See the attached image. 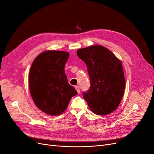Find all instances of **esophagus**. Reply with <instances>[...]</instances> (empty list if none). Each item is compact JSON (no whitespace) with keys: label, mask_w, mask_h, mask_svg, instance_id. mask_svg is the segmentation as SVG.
<instances>
[{"label":"esophagus","mask_w":154,"mask_h":154,"mask_svg":"<svg viewBox=\"0 0 154 154\" xmlns=\"http://www.w3.org/2000/svg\"><path fill=\"white\" fill-rule=\"evenodd\" d=\"M75 88H76V90L77 91L78 93L79 94V93L80 92V87H79L78 86H75Z\"/></svg>","instance_id":"34e87169"}]
</instances>
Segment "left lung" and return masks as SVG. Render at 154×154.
Returning <instances> with one entry per match:
<instances>
[{
    "label": "left lung",
    "mask_w": 154,
    "mask_h": 154,
    "mask_svg": "<svg viewBox=\"0 0 154 154\" xmlns=\"http://www.w3.org/2000/svg\"><path fill=\"white\" fill-rule=\"evenodd\" d=\"M78 57L84 62L91 87L83 97L97 115L109 114L118 108L125 88L122 62L104 46L93 45L79 49Z\"/></svg>",
    "instance_id": "1"
}]
</instances>
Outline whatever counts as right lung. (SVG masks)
I'll use <instances>...</instances> for the list:
<instances>
[{"label":"right lung","instance_id":"obj_1","mask_svg":"<svg viewBox=\"0 0 154 154\" xmlns=\"http://www.w3.org/2000/svg\"><path fill=\"white\" fill-rule=\"evenodd\" d=\"M69 57L66 51L48 50L38 54L29 74V87L35 104L50 116L62 114L77 91L69 85L65 65Z\"/></svg>","mask_w":154,"mask_h":154}]
</instances>
